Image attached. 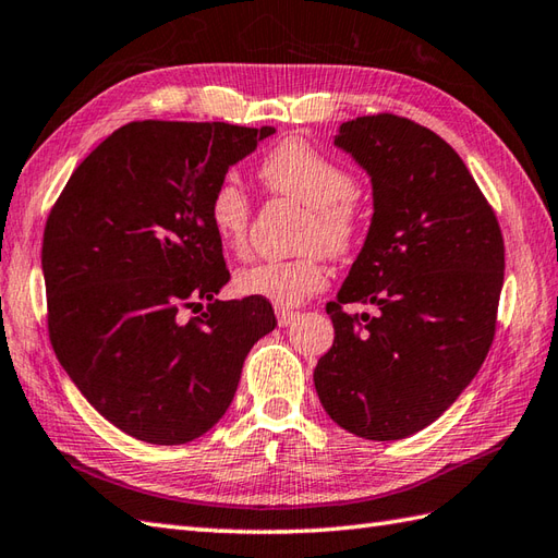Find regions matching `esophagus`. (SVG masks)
Masks as SVG:
<instances>
[{
	"label": "esophagus",
	"instance_id": "obj_1",
	"mask_svg": "<svg viewBox=\"0 0 558 558\" xmlns=\"http://www.w3.org/2000/svg\"><path fill=\"white\" fill-rule=\"evenodd\" d=\"M294 318H298V312H288V310H278V326L288 328Z\"/></svg>",
	"mask_w": 558,
	"mask_h": 558
}]
</instances>
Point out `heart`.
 Listing matches in <instances>:
<instances>
[{
  "label": "heart",
  "mask_w": 558,
  "mask_h": 558,
  "mask_svg": "<svg viewBox=\"0 0 558 558\" xmlns=\"http://www.w3.org/2000/svg\"><path fill=\"white\" fill-rule=\"evenodd\" d=\"M258 180L270 194L300 201L310 210L304 246L298 258H268L236 270L234 290L242 298L264 300L278 310L300 306L326 288V252L348 256L362 236V208L354 196V177L306 138L292 136L272 146L258 162ZM252 204L244 189L222 180L208 198V222L228 252L242 254L248 236Z\"/></svg>",
  "instance_id": "b5f03b06"
}]
</instances>
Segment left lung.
I'll list each match as a JSON object with an SVG mask.
<instances>
[{
  "instance_id": "obj_1",
  "label": "left lung",
  "mask_w": 558,
  "mask_h": 558,
  "mask_svg": "<svg viewBox=\"0 0 558 558\" xmlns=\"http://www.w3.org/2000/svg\"><path fill=\"white\" fill-rule=\"evenodd\" d=\"M336 146L369 172L374 218L326 314L336 340L314 369L330 420L369 441L417 434L475 378L496 333L504 234L465 162L432 129L378 112ZM352 301L379 314L348 315Z\"/></svg>"
}]
</instances>
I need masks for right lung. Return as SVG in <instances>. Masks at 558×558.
I'll use <instances>...</instances> for the list:
<instances>
[{
  "label": "right lung",
  "mask_w": 558,
  "mask_h": 558,
  "mask_svg": "<svg viewBox=\"0 0 558 558\" xmlns=\"http://www.w3.org/2000/svg\"><path fill=\"white\" fill-rule=\"evenodd\" d=\"M272 132L129 122L78 165L47 216L52 350L83 398L138 441L204 436L228 412L248 350L278 324L264 300H216L230 270L208 222L213 189Z\"/></svg>",
  "instance_id": "1"
}]
</instances>
